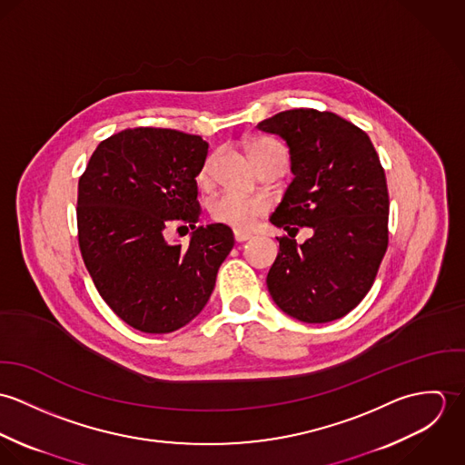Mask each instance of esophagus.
<instances>
[{"mask_svg":"<svg viewBox=\"0 0 465 465\" xmlns=\"http://www.w3.org/2000/svg\"><path fill=\"white\" fill-rule=\"evenodd\" d=\"M252 236L249 234V232H243V231H234V240L238 242V243H243V242H247V240H251Z\"/></svg>","mask_w":465,"mask_h":465,"instance_id":"34e87169","label":"esophagus"}]
</instances>
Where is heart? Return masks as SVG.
I'll return each mask as SVG.
<instances>
[{"instance_id": "heart-1", "label": "heart", "mask_w": 465, "mask_h": 465, "mask_svg": "<svg viewBox=\"0 0 465 465\" xmlns=\"http://www.w3.org/2000/svg\"><path fill=\"white\" fill-rule=\"evenodd\" d=\"M249 155L254 163H260L266 157H282L286 161V150L275 139H254L249 144ZM211 177V159L205 161L199 173V181L205 184ZM266 211V202L262 197L243 195L238 192H223L209 202V214L214 222L229 225L236 231H249L254 227L258 218Z\"/></svg>"}]
</instances>
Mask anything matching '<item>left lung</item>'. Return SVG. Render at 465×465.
Wrapping results in <instances>:
<instances>
[{"label": "left lung", "instance_id": "left-lung-1", "mask_svg": "<svg viewBox=\"0 0 465 465\" xmlns=\"http://www.w3.org/2000/svg\"><path fill=\"white\" fill-rule=\"evenodd\" d=\"M290 148L293 181L270 222L282 236L266 275L273 302L290 317L324 324L354 310L374 284L389 247V190L371 137L330 111L292 109L258 124Z\"/></svg>", "mask_w": 465, "mask_h": 465}]
</instances>
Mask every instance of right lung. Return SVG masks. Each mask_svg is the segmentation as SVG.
<instances>
[{
    "label": "right lung",
    "mask_w": 465,
    "mask_h": 465,
    "mask_svg": "<svg viewBox=\"0 0 465 465\" xmlns=\"http://www.w3.org/2000/svg\"><path fill=\"white\" fill-rule=\"evenodd\" d=\"M207 157L200 135L135 127L104 139L78 181L82 260L109 308L134 330L172 332L207 304L234 236L223 223L195 227L197 175ZM188 223V248L163 231Z\"/></svg>",
    "instance_id": "right-lung-1"
}]
</instances>
